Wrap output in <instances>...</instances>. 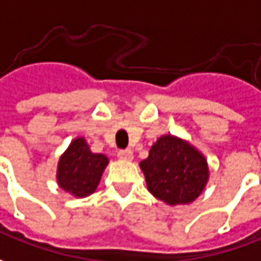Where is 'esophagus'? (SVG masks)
I'll list each match as a JSON object with an SVG mask.
<instances>
[{
    "label": "esophagus",
    "mask_w": 261,
    "mask_h": 261,
    "mask_svg": "<svg viewBox=\"0 0 261 261\" xmlns=\"http://www.w3.org/2000/svg\"><path fill=\"white\" fill-rule=\"evenodd\" d=\"M118 159L130 162V160H133V151L131 150H120L118 151Z\"/></svg>",
    "instance_id": "1"
}]
</instances>
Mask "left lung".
<instances>
[{
	"label": "left lung",
	"instance_id": "obj_1",
	"mask_svg": "<svg viewBox=\"0 0 261 261\" xmlns=\"http://www.w3.org/2000/svg\"><path fill=\"white\" fill-rule=\"evenodd\" d=\"M148 192L166 205H189L210 180L208 160L191 141L173 134L160 136L140 162Z\"/></svg>",
	"mask_w": 261,
	"mask_h": 261
}]
</instances>
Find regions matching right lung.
<instances>
[{
  "mask_svg": "<svg viewBox=\"0 0 261 261\" xmlns=\"http://www.w3.org/2000/svg\"><path fill=\"white\" fill-rule=\"evenodd\" d=\"M110 159L92 153L85 137H76L59 158L56 180L60 189L75 198H86L96 191Z\"/></svg>",
  "mask_w": 261,
  "mask_h": 261,
  "instance_id": "right-lung-1",
  "label": "right lung"
}]
</instances>
